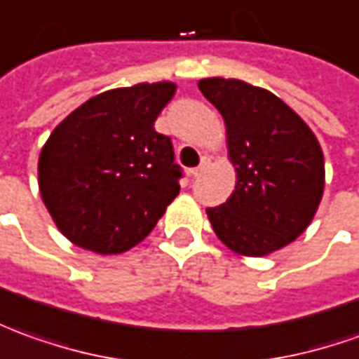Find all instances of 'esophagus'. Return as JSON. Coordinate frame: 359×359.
<instances>
[{"label": "esophagus", "instance_id": "esophagus-1", "mask_svg": "<svg viewBox=\"0 0 359 359\" xmlns=\"http://www.w3.org/2000/svg\"><path fill=\"white\" fill-rule=\"evenodd\" d=\"M202 169H204V167H196V169L190 170V175H192V177L196 179V177H200V172H202Z\"/></svg>", "mask_w": 359, "mask_h": 359}]
</instances>
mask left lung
<instances>
[{"label":"left lung","instance_id":"obj_1","mask_svg":"<svg viewBox=\"0 0 359 359\" xmlns=\"http://www.w3.org/2000/svg\"><path fill=\"white\" fill-rule=\"evenodd\" d=\"M200 92L226 123L236 190L206 208L231 251L262 257L297 240L324 192V155L311 128L281 97L236 78H204Z\"/></svg>","mask_w":359,"mask_h":359}]
</instances>
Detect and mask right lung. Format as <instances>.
Listing matches in <instances>:
<instances>
[{"label":"right lung","mask_w":359,"mask_h":359,"mask_svg":"<svg viewBox=\"0 0 359 359\" xmlns=\"http://www.w3.org/2000/svg\"><path fill=\"white\" fill-rule=\"evenodd\" d=\"M172 82L114 88L58 123L39 157V190L57 228L78 248L123 253L157 226L179 194L182 169L155 119Z\"/></svg>","instance_id":"obj_1"}]
</instances>
